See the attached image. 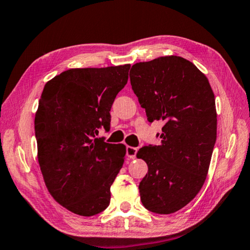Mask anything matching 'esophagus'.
<instances>
[{"instance_id":"1","label":"esophagus","mask_w":250,"mask_h":250,"mask_svg":"<svg viewBox=\"0 0 250 250\" xmlns=\"http://www.w3.org/2000/svg\"><path fill=\"white\" fill-rule=\"evenodd\" d=\"M137 152H138L137 147L126 146V156H128L129 159H135V156H137Z\"/></svg>"}]
</instances>
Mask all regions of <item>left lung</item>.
<instances>
[{
    "label": "left lung",
    "mask_w": 250,
    "mask_h": 250,
    "mask_svg": "<svg viewBox=\"0 0 250 250\" xmlns=\"http://www.w3.org/2000/svg\"><path fill=\"white\" fill-rule=\"evenodd\" d=\"M130 82L149 122H164L160 146H145L137 153L147 164L139 185L141 202L155 214L175 213L206 180L216 142L214 92L206 76L180 56L137 62Z\"/></svg>",
    "instance_id": "1"
}]
</instances>
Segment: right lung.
<instances>
[{
	"label": "right lung",
	"mask_w": 250,
	"mask_h": 250,
	"mask_svg": "<svg viewBox=\"0 0 250 250\" xmlns=\"http://www.w3.org/2000/svg\"><path fill=\"white\" fill-rule=\"evenodd\" d=\"M129 69H68L42 92L35 115L42 174L55 201L80 216L107 208L110 186L124 166L125 146L96 135L110 129V109L128 83Z\"/></svg>",
	"instance_id": "right-lung-1"
}]
</instances>
